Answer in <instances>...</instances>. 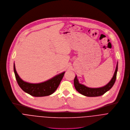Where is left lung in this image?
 Returning <instances> with one entry per match:
<instances>
[{"mask_svg":"<svg viewBox=\"0 0 130 130\" xmlns=\"http://www.w3.org/2000/svg\"><path fill=\"white\" fill-rule=\"evenodd\" d=\"M118 70V63L116 66V70L111 80L105 86L99 88H90L86 87L85 86L80 84L77 78V76H75V78L74 80V86L76 90L79 93L82 94L83 95L88 97H96L101 96L110 90L112 87L113 86L116 79L117 72Z\"/></svg>","mask_w":130,"mask_h":130,"instance_id":"1","label":"left lung"}]
</instances>
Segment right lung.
<instances>
[{"instance_id":"right-lung-1","label":"right lung","mask_w":130,"mask_h":130,"mask_svg":"<svg viewBox=\"0 0 130 130\" xmlns=\"http://www.w3.org/2000/svg\"><path fill=\"white\" fill-rule=\"evenodd\" d=\"M14 71L19 86L23 91L34 97H43L53 94L59 86L65 73V72H63L42 83L30 84L23 82L19 77L16 71L15 64H14Z\"/></svg>"}]
</instances>
